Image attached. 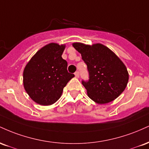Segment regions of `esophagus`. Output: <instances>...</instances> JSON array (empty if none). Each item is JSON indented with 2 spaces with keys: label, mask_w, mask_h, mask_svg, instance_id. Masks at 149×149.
Returning <instances> with one entry per match:
<instances>
[{
  "label": "esophagus",
  "mask_w": 149,
  "mask_h": 149,
  "mask_svg": "<svg viewBox=\"0 0 149 149\" xmlns=\"http://www.w3.org/2000/svg\"><path fill=\"white\" fill-rule=\"evenodd\" d=\"M79 76H80V74H79V72H78V71H76V73H75V76H76V78H79Z\"/></svg>",
  "instance_id": "obj_1"
}]
</instances>
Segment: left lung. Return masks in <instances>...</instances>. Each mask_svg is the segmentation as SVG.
Wrapping results in <instances>:
<instances>
[{"label":"left lung","mask_w":149,"mask_h":149,"mask_svg":"<svg viewBox=\"0 0 149 149\" xmlns=\"http://www.w3.org/2000/svg\"><path fill=\"white\" fill-rule=\"evenodd\" d=\"M88 66V81H82L88 96L99 104L109 103L120 96L127 86L129 73L125 65L111 49L101 43L85 45L73 42Z\"/></svg>","instance_id":"8db88e82"}]
</instances>
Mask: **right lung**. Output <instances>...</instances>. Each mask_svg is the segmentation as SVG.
Instances as JSON below:
<instances>
[{"instance_id":"add662e5","label":"right lung","mask_w":149,"mask_h":149,"mask_svg":"<svg viewBox=\"0 0 149 149\" xmlns=\"http://www.w3.org/2000/svg\"><path fill=\"white\" fill-rule=\"evenodd\" d=\"M66 45L50 42L31 57L23 72L26 92L33 102L49 106L60 98L64 88L74 74L67 71V61L61 55Z\"/></svg>"}]
</instances>
